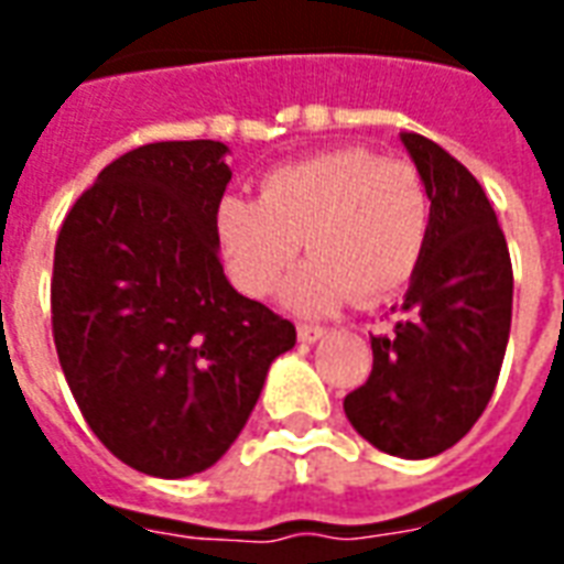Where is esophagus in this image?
I'll return each mask as SVG.
<instances>
[{"label":"esophagus","instance_id":"obj_1","mask_svg":"<svg viewBox=\"0 0 564 564\" xmlns=\"http://www.w3.org/2000/svg\"><path fill=\"white\" fill-rule=\"evenodd\" d=\"M323 335H326V329H323V326H314V323H299V341L314 344V341H319Z\"/></svg>","mask_w":564,"mask_h":564}]
</instances>
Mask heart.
I'll list each match as a JSON object with an SVG mask.
<instances>
[{
    "instance_id": "heart-1",
    "label": "heart",
    "mask_w": 564,
    "mask_h": 564,
    "mask_svg": "<svg viewBox=\"0 0 564 564\" xmlns=\"http://www.w3.org/2000/svg\"><path fill=\"white\" fill-rule=\"evenodd\" d=\"M432 235V193L414 162L371 148H335L265 174L259 202L223 198L217 241L235 286L265 299L302 250L290 286L295 311L317 314L350 299L383 302L414 281Z\"/></svg>"
}]
</instances>
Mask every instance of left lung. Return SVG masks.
<instances>
[{"label":"left lung","mask_w":564,"mask_h":564,"mask_svg":"<svg viewBox=\"0 0 564 564\" xmlns=\"http://www.w3.org/2000/svg\"><path fill=\"white\" fill-rule=\"evenodd\" d=\"M402 141L432 193V235L402 319L371 335L375 366L344 399V414L383 453L429 459L468 435L492 399L510 335L513 269L477 177L425 135L408 132Z\"/></svg>","instance_id":"obj_1"}]
</instances>
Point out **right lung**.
Segmentation results:
<instances>
[{
	"instance_id": "1",
	"label": "right lung",
	"mask_w": 564,
	"mask_h": 564,
	"mask_svg": "<svg viewBox=\"0 0 564 564\" xmlns=\"http://www.w3.org/2000/svg\"><path fill=\"white\" fill-rule=\"evenodd\" d=\"M220 141H156L105 165L63 220L51 323L93 435L150 477L232 447L295 326L235 293L217 253Z\"/></svg>"
}]
</instances>
